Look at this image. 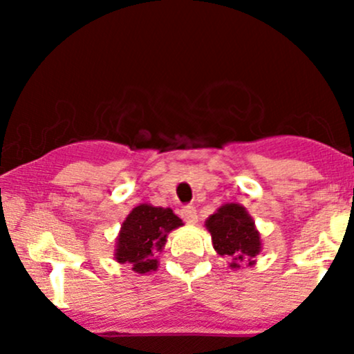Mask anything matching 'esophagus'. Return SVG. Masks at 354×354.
Instances as JSON below:
<instances>
[{"mask_svg": "<svg viewBox=\"0 0 354 354\" xmlns=\"http://www.w3.org/2000/svg\"><path fill=\"white\" fill-rule=\"evenodd\" d=\"M181 218L185 219L188 225H194L198 221V214H196V208L193 205H186L181 208Z\"/></svg>", "mask_w": 354, "mask_h": 354, "instance_id": "34e87169", "label": "esophagus"}]
</instances>
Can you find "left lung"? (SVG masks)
Here are the masks:
<instances>
[{"label":"left lung","mask_w":354,"mask_h":354,"mask_svg":"<svg viewBox=\"0 0 354 354\" xmlns=\"http://www.w3.org/2000/svg\"><path fill=\"white\" fill-rule=\"evenodd\" d=\"M206 228L213 238V246L221 256H231L234 261H253L261 251L259 233L254 228V221L243 206H221L216 213L206 219ZM231 268H238V263H231Z\"/></svg>","instance_id":"left-lung-1"}]
</instances>
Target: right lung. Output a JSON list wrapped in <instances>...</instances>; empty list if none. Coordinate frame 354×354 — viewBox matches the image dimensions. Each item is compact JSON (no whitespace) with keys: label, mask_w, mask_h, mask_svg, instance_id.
Segmentation results:
<instances>
[{"label":"right lung","mask_w":354,"mask_h":354,"mask_svg":"<svg viewBox=\"0 0 354 354\" xmlns=\"http://www.w3.org/2000/svg\"><path fill=\"white\" fill-rule=\"evenodd\" d=\"M183 225L171 208L140 205L121 226L116 239V259L129 263L136 273H149L158 268L156 254L163 250L166 236Z\"/></svg>","instance_id":"1"}]
</instances>
